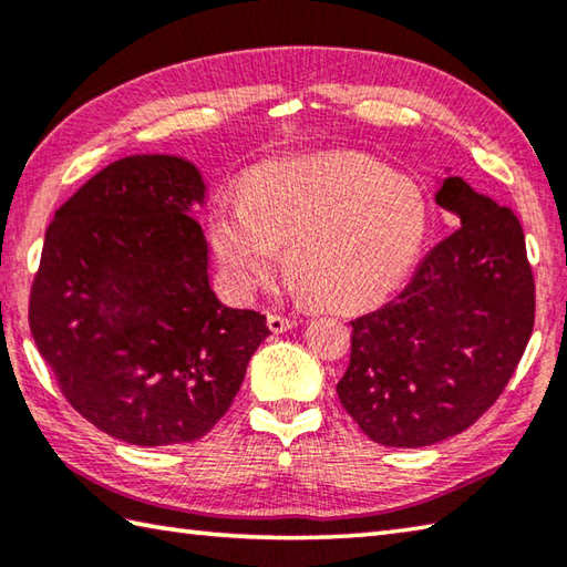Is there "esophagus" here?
Returning <instances> with one entry per match:
<instances>
[{"mask_svg":"<svg viewBox=\"0 0 567 567\" xmlns=\"http://www.w3.org/2000/svg\"><path fill=\"white\" fill-rule=\"evenodd\" d=\"M268 327L270 331H275V334H282V331L297 327V319L282 317V315H268Z\"/></svg>","mask_w":567,"mask_h":567,"instance_id":"obj_1","label":"esophagus"}]
</instances>
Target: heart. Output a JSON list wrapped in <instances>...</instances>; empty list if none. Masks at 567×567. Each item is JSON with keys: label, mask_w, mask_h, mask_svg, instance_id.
<instances>
[{"label": "heart", "mask_w": 567, "mask_h": 567, "mask_svg": "<svg viewBox=\"0 0 567 567\" xmlns=\"http://www.w3.org/2000/svg\"><path fill=\"white\" fill-rule=\"evenodd\" d=\"M427 198L415 182L365 154L334 152L265 162L243 198L208 216V240L240 295L285 270L315 305L357 309L401 285L427 236Z\"/></svg>", "instance_id": "b5f03b06"}]
</instances>
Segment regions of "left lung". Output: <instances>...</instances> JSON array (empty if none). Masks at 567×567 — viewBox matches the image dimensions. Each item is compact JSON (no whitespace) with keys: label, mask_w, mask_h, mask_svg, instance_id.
<instances>
[{"label":"left lung","mask_w":567,"mask_h":567,"mask_svg":"<svg viewBox=\"0 0 567 567\" xmlns=\"http://www.w3.org/2000/svg\"><path fill=\"white\" fill-rule=\"evenodd\" d=\"M435 202L462 226L393 302L351 321V361L337 383L347 413L385 447H427L474 425L534 331L536 282L514 210L460 176Z\"/></svg>","instance_id":"8db88e82"}]
</instances>
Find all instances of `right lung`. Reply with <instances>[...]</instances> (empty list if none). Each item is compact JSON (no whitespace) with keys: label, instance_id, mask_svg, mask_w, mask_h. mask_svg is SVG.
Wrapping results in <instances>:
<instances>
[{"label":"right lung","instance_id":"1","mask_svg":"<svg viewBox=\"0 0 567 567\" xmlns=\"http://www.w3.org/2000/svg\"><path fill=\"white\" fill-rule=\"evenodd\" d=\"M192 162L132 154L87 179L47 228L29 327L61 393L110 437L140 447L204 437L270 334L218 302L192 216Z\"/></svg>","mask_w":567,"mask_h":567}]
</instances>
